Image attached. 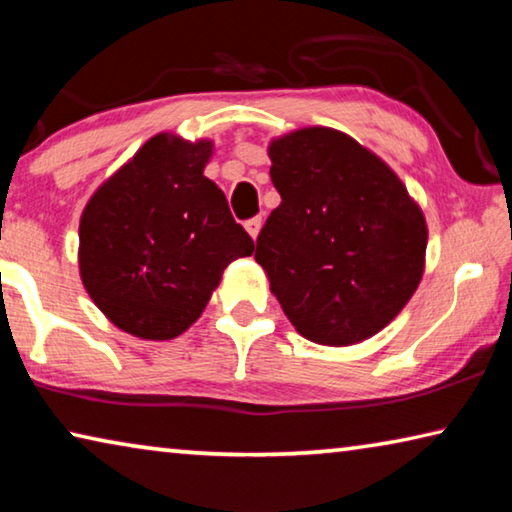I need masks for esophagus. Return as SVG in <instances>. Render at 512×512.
<instances>
[{
  "label": "esophagus",
  "mask_w": 512,
  "mask_h": 512,
  "mask_svg": "<svg viewBox=\"0 0 512 512\" xmlns=\"http://www.w3.org/2000/svg\"><path fill=\"white\" fill-rule=\"evenodd\" d=\"M262 216H253V219H248L244 225H246V230H248V235L253 237V239H257V235H259V230H262Z\"/></svg>",
  "instance_id": "obj_1"
}]
</instances>
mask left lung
<instances>
[{
	"mask_svg": "<svg viewBox=\"0 0 512 512\" xmlns=\"http://www.w3.org/2000/svg\"><path fill=\"white\" fill-rule=\"evenodd\" d=\"M282 203L255 259L305 339L352 345L400 314L427 250L422 210L375 153L334 128H300L268 146Z\"/></svg>",
	"mask_w": 512,
	"mask_h": 512,
	"instance_id": "left-lung-1",
	"label": "left lung"
}]
</instances>
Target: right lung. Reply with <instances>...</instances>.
I'll return each instance as SVG.
<instances>
[{
  "label": "right lung",
  "mask_w": 512,
  "mask_h": 512,
  "mask_svg": "<svg viewBox=\"0 0 512 512\" xmlns=\"http://www.w3.org/2000/svg\"><path fill=\"white\" fill-rule=\"evenodd\" d=\"M212 142L151 137L85 205V291L124 332L176 339L203 314L223 268L253 255L248 232L203 169Z\"/></svg>",
  "instance_id": "right-lung-1"
}]
</instances>
